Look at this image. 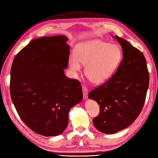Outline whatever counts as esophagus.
I'll return each mask as SVG.
<instances>
[{
  "mask_svg": "<svg viewBox=\"0 0 158 158\" xmlns=\"http://www.w3.org/2000/svg\"><path fill=\"white\" fill-rule=\"evenodd\" d=\"M82 90H83V97L84 99L86 100L88 98V89L86 86H82Z\"/></svg>",
  "mask_w": 158,
  "mask_h": 158,
  "instance_id": "34e87169",
  "label": "esophagus"
}]
</instances>
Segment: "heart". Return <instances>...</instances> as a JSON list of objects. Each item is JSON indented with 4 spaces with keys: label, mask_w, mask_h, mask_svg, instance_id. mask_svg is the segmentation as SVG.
I'll list each match as a JSON object with an SVG mask.
<instances>
[{
    "label": "heart",
    "mask_w": 158,
    "mask_h": 158,
    "mask_svg": "<svg viewBox=\"0 0 158 158\" xmlns=\"http://www.w3.org/2000/svg\"><path fill=\"white\" fill-rule=\"evenodd\" d=\"M122 60L123 53L118 45L95 39L80 44L76 47V54L72 53L69 57L68 62L75 73L81 71L82 65H86L88 78L99 85L114 74Z\"/></svg>",
    "instance_id": "heart-1"
}]
</instances>
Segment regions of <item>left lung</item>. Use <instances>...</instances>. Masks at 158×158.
Listing matches in <instances>:
<instances>
[{
    "instance_id": "obj_1",
    "label": "left lung",
    "mask_w": 158,
    "mask_h": 158,
    "mask_svg": "<svg viewBox=\"0 0 158 158\" xmlns=\"http://www.w3.org/2000/svg\"><path fill=\"white\" fill-rule=\"evenodd\" d=\"M113 37L122 48L121 63L108 81L88 94L100 105V113L92 121L94 126L106 134L116 133L135 121L143 109L149 82L142 52L123 38Z\"/></svg>"
}]
</instances>
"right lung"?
Masks as SVG:
<instances>
[{"mask_svg": "<svg viewBox=\"0 0 158 158\" xmlns=\"http://www.w3.org/2000/svg\"><path fill=\"white\" fill-rule=\"evenodd\" d=\"M68 40L63 35L33 40L17 53L11 67L13 105L25 124L43 136L63 133L69 111L82 100L80 82L64 74L70 55Z\"/></svg>", "mask_w": 158, "mask_h": 158, "instance_id": "right-lung-1", "label": "right lung"}]
</instances>
